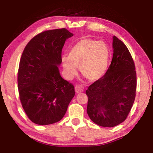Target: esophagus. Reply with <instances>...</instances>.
<instances>
[{"label": "esophagus", "instance_id": "34e87169", "mask_svg": "<svg viewBox=\"0 0 153 153\" xmlns=\"http://www.w3.org/2000/svg\"><path fill=\"white\" fill-rule=\"evenodd\" d=\"M75 91H76V93L77 94L81 92H83V87L81 85H76V86H75Z\"/></svg>", "mask_w": 153, "mask_h": 153}]
</instances>
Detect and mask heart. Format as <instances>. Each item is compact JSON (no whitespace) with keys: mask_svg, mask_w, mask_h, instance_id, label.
I'll return each instance as SVG.
<instances>
[{"mask_svg":"<svg viewBox=\"0 0 153 153\" xmlns=\"http://www.w3.org/2000/svg\"><path fill=\"white\" fill-rule=\"evenodd\" d=\"M109 51L102 41L89 38L77 41L68 52V57L62 58V64L68 77L77 74V67L84 77L97 81L105 74L108 69Z\"/></svg>","mask_w":153,"mask_h":153,"instance_id":"obj_1","label":"heart"}]
</instances>
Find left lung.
<instances>
[{"mask_svg": "<svg viewBox=\"0 0 153 153\" xmlns=\"http://www.w3.org/2000/svg\"><path fill=\"white\" fill-rule=\"evenodd\" d=\"M112 60L105 76L86 91L87 112L102 127H114L126 119L135 98L137 76L134 60L126 45L113 37Z\"/></svg>", "mask_w": 153, "mask_h": 153, "instance_id": "obj_1", "label": "left lung"}]
</instances>
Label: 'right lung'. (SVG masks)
<instances>
[{
    "instance_id": "add662e5",
    "label": "right lung",
    "mask_w": 153,
    "mask_h": 153,
    "mask_svg": "<svg viewBox=\"0 0 153 153\" xmlns=\"http://www.w3.org/2000/svg\"><path fill=\"white\" fill-rule=\"evenodd\" d=\"M73 33L66 28L48 30L32 38L22 54L18 73L19 100L31 122L56 123L75 95L74 86L61 77L62 49Z\"/></svg>"
}]
</instances>
